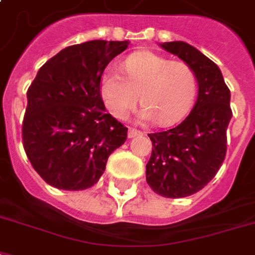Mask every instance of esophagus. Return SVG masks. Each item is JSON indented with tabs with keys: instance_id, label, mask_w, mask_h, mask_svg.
<instances>
[{
	"instance_id": "1",
	"label": "esophagus",
	"mask_w": 255,
	"mask_h": 255,
	"mask_svg": "<svg viewBox=\"0 0 255 255\" xmlns=\"http://www.w3.org/2000/svg\"><path fill=\"white\" fill-rule=\"evenodd\" d=\"M141 134H145V131H141V130H137L134 128H129L128 129V137L131 138V137H135V135H141Z\"/></svg>"
}]
</instances>
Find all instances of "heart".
Masks as SVG:
<instances>
[{
	"label": "heart",
	"mask_w": 255,
	"mask_h": 255,
	"mask_svg": "<svg viewBox=\"0 0 255 255\" xmlns=\"http://www.w3.org/2000/svg\"><path fill=\"white\" fill-rule=\"evenodd\" d=\"M117 67H107L101 78V95L109 112L125 118L138 101L143 107L139 117L154 120L157 125L179 122L191 110L198 93V76L192 67L179 60L139 51Z\"/></svg>",
	"instance_id": "obj_1"
}]
</instances>
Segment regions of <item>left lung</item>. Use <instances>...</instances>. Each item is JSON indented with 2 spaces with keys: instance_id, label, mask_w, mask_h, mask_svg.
<instances>
[{
  "instance_id": "obj_1",
  "label": "left lung",
  "mask_w": 255,
  "mask_h": 255,
  "mask_svg": "<svg viewBox=\"0 0 255 255\" xmlns=\"http://www.w3.org/2000/svg\"><path fill=\"white\" fill-rule=\"evenodd\" d=\"M161 47L192 67L198 76L195 106L173 129L152 133L146 164L149 187L164 198L193 195L215 177L227 150V126L233 117L230 90L215 63L183 41Z\"/></svg>"
}]
</instances>
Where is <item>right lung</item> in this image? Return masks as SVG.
I'll list each match as a JSON object with an SVG mask.
<instances>
[{"label": "right lung", "instance_id": "right-lung-1", "mask_svg": "<svg viewBox=\"0 0 255 255\" xmlns=\"http://www.w3.org/2000/svg\"><path fill=\"white\" fill-rule=\"evenodd\" d=\"M129 41L93 40L64 48L37 72L26 91L22 145L41 179L57 189L98 183L128 128L106 113L101 78Z\"/></svg>", "mask_w": 255, "mask_h": 255}]
</instances>
